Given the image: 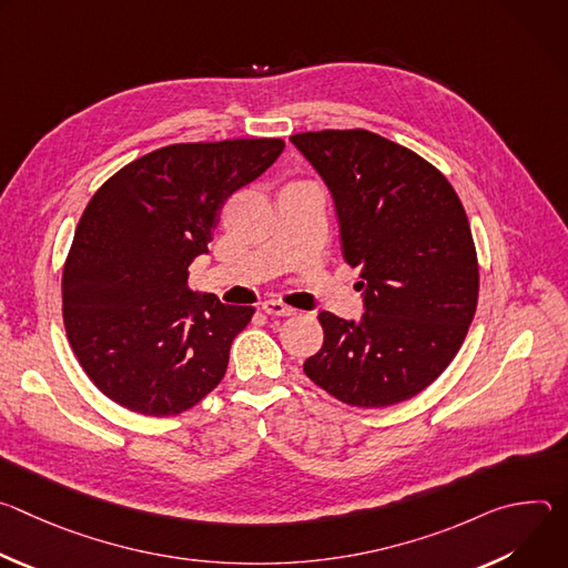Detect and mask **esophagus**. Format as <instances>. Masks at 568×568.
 I'll use <instances>...</instances> for the list:
<instances>
[{"label":"esophagus","instance_id":"obj_1","mask_svg":"<svg viewBox=\"0 0 568 568\" xmlns=\"http://www.w3.org/2000/svg\"><path fill=\"white\" fill-rule=\"evenodd\" d=\"M261 307L267 312V314H276V316H292L296 310L290 307L287 303L278 301V298H267L261 303Z\"/></svg>","mask_w":568,"mask_h":568}]
</instances>
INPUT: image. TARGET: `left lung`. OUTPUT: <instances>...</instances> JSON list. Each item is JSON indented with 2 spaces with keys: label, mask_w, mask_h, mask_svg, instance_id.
<instances>
[{
  "label": "left lung",
  "mask_w": 568,
  "mask_h": 568,
  "mask_svg": "<svg viewBox=\"0 0 568 568\" xmlns=\"http://www.w3.org/2000/svg\"><path fill=\"white\" fill-rule=\"evenodd\" d=\"M328 184L344 261L362 270L359 323L321 312L323 346L303 364L362 409L404 402L456 357L478 301V261L447 178L414 150L368 130L290 136Z\"/></svg>",
  "instance_id": "obj_1"
}]
</instances>
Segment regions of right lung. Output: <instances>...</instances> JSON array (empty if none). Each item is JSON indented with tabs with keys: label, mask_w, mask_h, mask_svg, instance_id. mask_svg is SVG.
<instances>
[{
	"label": "right lung",
	"mask_w": 568,
	"mask_h": 568,
	"mask_svg": "<svg viewBox=\"0 0 568 568\" xmlns=\"http://www.w3.org/2000/svg\"><path fill=\"white\" fill-rule=\"evenodd\" d=\"M283 139L173 143L114 173L80 215L62 270L67 339L94 386L121 407L178 416L224 377L254 316L189 287L226 197L263 175Z\"/></svg>",
	"instance_id": "add662e5"
}]
</instances>
